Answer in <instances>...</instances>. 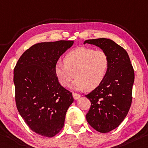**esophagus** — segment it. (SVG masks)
Instances as JSON below:
<instances>
[{"label": "esophagus", "instance_id": "1", "mask_svg": "<svg viewBox=\"0 0 148 148\" xmlns=\"http://www.w3.org/2000/svg\"><path fill=\"white\" fill-rule=\"evenodd\" d=\"M72 95H73V97H74V99L75 100L78 99L79 98L81 97L80 95L78 94V93H72Z\"/></svg>", "mask_w": 148, "mask_h": 148}]
</instances>
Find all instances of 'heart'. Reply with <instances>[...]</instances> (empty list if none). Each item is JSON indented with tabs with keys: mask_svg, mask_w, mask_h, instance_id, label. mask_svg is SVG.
<instances>
[{
	"mask_svg": "<svg viewBox=\"0 0 148 148\" xmlns=\"http://www.w3.org/2000/svg\"><path fill=\"white\" fill-rule=\"evenodd\" d=\"M110 61L103 51L79 47L65 55L64 62L58 61L54 67V72L58 82L64 88H69L74 77L73 88L76 90H94L106 78Z\"/></svg>",
	"mask_w": 148,
	"mask_h": 148,
	"instance_id": "b5f03b06",
	"label": "heart"
}]
</instances>
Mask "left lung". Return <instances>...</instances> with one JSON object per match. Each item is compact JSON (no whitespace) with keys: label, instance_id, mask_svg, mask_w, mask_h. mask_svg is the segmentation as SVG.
I'll return each mask as SVG.
<instances>
[{"label":"left lung","instance_id":"obj_1","mask_svg":"<svg viewBox=\"0 0 148 148\" xmlns=\"http://www.w3.org/2000/svg\"><path fill=\"white\" fill-rule=\"evenodd\" d=\"M86 43L99 47L109 58L106 78L86 95L91 103L87 121L98 132L107 133L118 127L127 115L132 103L134 72L125 49L111 39H88Z\"/></svg>","mask_w":148,"mask_h":148}]
</instances>
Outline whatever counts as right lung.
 <instances>
[{
    "mask_svg": "<svg viewBox=\"0 0 148 148\" xmlns=\"http://www.w3.org/2000/svg\"><path fill=\"white\" fill-rule=\"evenodd\" d=\"M74 41L43 42L23 53L14 70L16 107L32 131L55 136L64 125L74 98L58 82L54 67Z\"/></svg>",
    "mask_w": 148,
    "mask_h": 148,
    "instance_id": "add662e5",
    "label": "right lung"
}]
</instances>
